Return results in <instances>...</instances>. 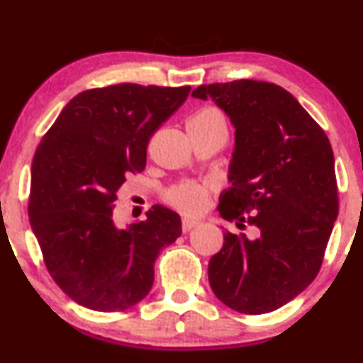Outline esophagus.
Returning <instances> with one entry per match:
<instances>
[{
    "label": "esophagus",
    "mask_w": 363,
    "mask_h": 363,
    "mask_svg": "<svg viewBox=\"0 0 363 363\" xmlns=\"http://www.w3.org/2000/svg\"><path fill=\"white\" fill-rule=\"evenodd\" d=\"M196 225H199L198 220H194V218H182V232L193 230Z\"/></svg>",
    "instance_id": "34e87169"
}]
</instances>
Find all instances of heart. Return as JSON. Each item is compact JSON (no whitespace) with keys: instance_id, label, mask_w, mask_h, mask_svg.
<instances>
[{"instance_id":"1","label":"heart","mask_w":363,"mask_h":363,"mask_svg":"<svg viewBox=\"0 0 363 363\" xmlns=\"http://www.w3.org/2000/svg\"><path fill=\"white\" fill-rule=\"evenodd\" d=\"M198 118L223 119L222 114L213 109L201 111L199 114H196L193 119H198ZM210 193H211V184H208V182L187 181V182H182V184L174 186L172 189L167 191V194H165V201H167L172 208H176V210L181 211V213L198 215L206 208L208 199H210Z\"/></svg>"}]
</instances>
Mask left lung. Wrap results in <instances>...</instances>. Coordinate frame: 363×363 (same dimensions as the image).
<instances>
[{
	"label": "left lung",
	"mask_w": 363,
	"mask_h": 363,
	"mask_svg": "<svg viewBox=\"0 0 363 363\" xmlns=\"http://www.w3.org/2000/svg\"><path fill=\"white\" fill-rule=\"evenodd\" d=\"M235 128L222 218L257 228L223 234L208 264L213 294L242 314L280 309L318 277L338 216L335 155L323 128L280 85L256 80L201 85Z\"/></svg>",
	"instance_id": "obj_1"
}]
</instances>
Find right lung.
<instances>
[{"label": "right lung", "instance_id": "obj_1", "mask_svg": "<svg viewBox=\"0 0 363 363\" xmlns=\"http://www.w3.org/2000/svg\"><path fill=\"white\" fill-rule=\"evenodd\" d=\"M191 86L119 83L66 104L32 160L28 216L45 268L72 301L126 311L153 285V264L182 234L181 216L153 206L126 230L112 220L119 187L147 165L153 133Z\"/></svg>", "mask_w": 363, "mask_h": 363}]
</instances>
